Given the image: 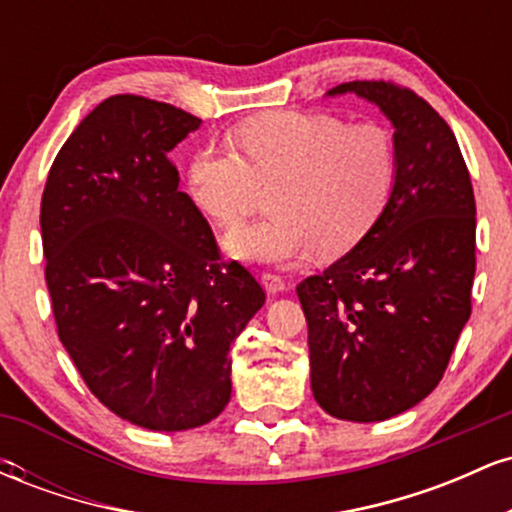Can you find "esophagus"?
<instances>
[{
	"instance_id": "esophagus-1",
	"label": "esophagus",
	"mask_w": 512,
	"mask_h": 512,
	"mask_svg": "<svg viewBox=\"0 0 512 512\" xmlns=\"http://www.w3.org/2000/svg\"><path fill=\"white\" fill-rule=\"evenodd\" d=\"M262 286H264V291L269 293V296H276V293H281V291L286 289V281L281 279L279 274L264 272V274H262Z\"/></svg>"
}]
</instances>
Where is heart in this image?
<instances>
[{"label": "heart", "mask_w": 512, "mask_h": 512, "mask_svg": "<svg viewBox=\"0 0 512 512\" xmlns=\"http://www.w3.org/2000/svg\"><path fill=\"white\" fill-rule=\"evenodd\" d=\"M233 149L197 151L187 170L195 204L223 228L240 226L272 190L267 221L226 236L233 257L296 264L349 252L373 228L392 195L397 151L378 122L330 113L274 110L243 122Z\"/></svg>", "instance_id": "heart-1"}]
</instances>
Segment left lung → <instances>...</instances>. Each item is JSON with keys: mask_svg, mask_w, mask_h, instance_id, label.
<instances>
[{"mask_svg": "<svg viewBox=\"0 0 512 512\" xmlns=\"http://www.w3.org/2000/svg\"><path fill=\"white\" fill-rule=\"evenodd\" d=\"M392 122L397 175L373 228L296 286L308 320L310 387L334 419L402 414L443 378L472 313L477 204L448 122L409 88L349 81Z\"/></svg>", "mask_w": 512, "mask_h": 512, "instance_id": "8db88e82", "label": "left lung"}]
</instances>
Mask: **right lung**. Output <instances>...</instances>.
I'll use <instances>...</instances> for the list:
<instances>
[{"mask_svg":"<svg viewBox=\"0 0 512 512\" xmlns=\"http://www.w3.org/2000/svg\"><path fill=\"white\" fill-rule=\"evenodd\" d=\"M199 125L170 103L105 98L64 142L40 202L60 342L88 390L149 431H187L226 409L231 344L264 305L178 190L168 154Z\"/></svg>","mask_w":512,"mask_h":512,"instance_id":"right-lung-1","label":"right lung"}]
</instances>
